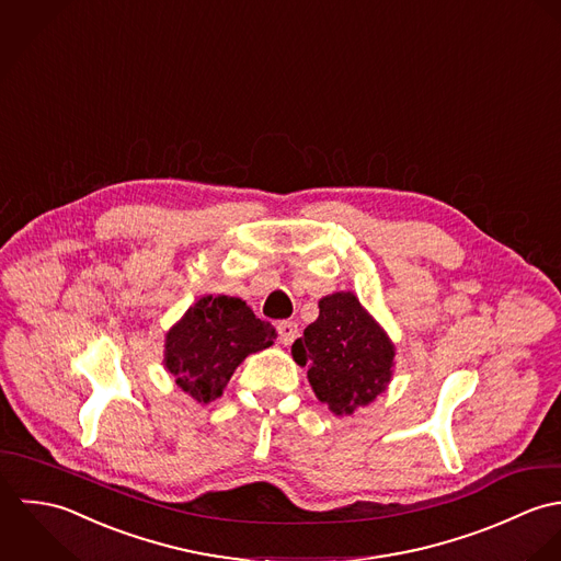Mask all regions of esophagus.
<instances>
[{"instance_id":"obj_1","label":"esophagus","mask_w":561,"mask_h":561,"mask_svg":"<svg viewBox=\"0 0 561 561\" xmlns=\"http://www.w3.org/2000/svg\"><path fill=\"white\" fill-rule=\"evenodd\" d=\"M299 334V330H297V323H293V321H282L279 325H277V336H279V342L282 344H293L295 342V337Z\"/></svg>"}]
</instances>
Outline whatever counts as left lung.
Returning <instances> with one entry per match:
<instances>
[{
	"label": "left lung",
	"mask_w": 561,
	"mask_h": 561,
	"mask_svg": "<svg viewBox=\"0 0 561 561\" xmlns=\"http://www.w3.org/2000/svg\"><path fill=\"white\" fill-rule=\"evenodd\" d=\"M297 364L308 366L317 397L334 414L368 405L392 375L394 346L353 293L319 301V319L293 344Z\"/></svg>",
	"instance_id": "left-lung-1"
}]
</instances>
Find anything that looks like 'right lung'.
Here are the masks:
<instances>
[{"instance_id":"add662e5","label":"right lung","mask_w":561,"mask_h":561,"mask_svg":"<svg viewBox=\"0 0 561 561\" xmlns=\"http://www.w3.org/2000/svg\"><path fill=\"white\" fill-rule=\"evenodd\" d=\"M275 330L236 297H202L167 334L164 362L178 386L199 403L224 394L236 366L271 346Z\"/></svg>"}]
</instances>
